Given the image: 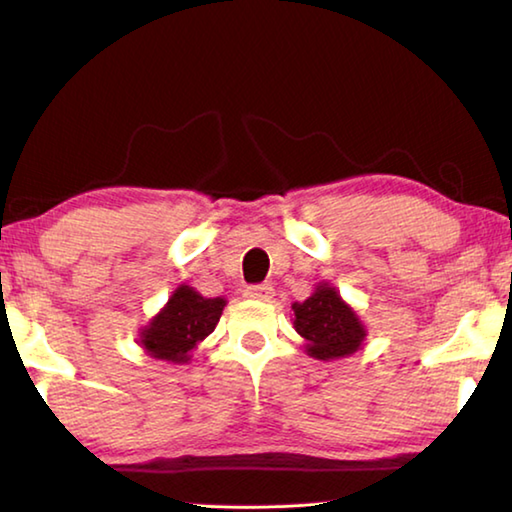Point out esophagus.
I'll return each instance as SVG.
<instances>
[{
  "instance_id": "esophagus-1",
  "label": "esophagus",
  "mask_w": 512,
  "mask_h": 512,
  "mask_svg": "<svg viewBox=\"0 0 512 512\" xmlns=\"http://www.w3.org/2000/svg\"><path fill=\"white\" fill-rule=\"evenodd\" d=\"M246 298L271 300L273 298V287H271V284H250V287H246Z\"/></svg>"
}]
</instances>
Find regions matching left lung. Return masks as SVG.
<instances>
[{"label":"left lung","mask_w":512,"mask_h":512,"mask_svg":"<svg viewBox=\"0 0 512 512\" xmlns=\"http://www.w3.org/2000/svg\"><path fill=\"white\" fill-rule=\"evenodd\" d=\"M291 309L293 327L307 341L309 357L320 361L343 359L357 352L366 339V327L359 316L329 284H318L305 302H293Z\"/></svg>","instance_id":"obj_1"}]
</instances>
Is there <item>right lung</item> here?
Instances as JSON below:
<instances>
[{
	"label": "right lung",
	"instance_id": "right-lung-1",
	"mask_svg": "<svg viewBox=\"0 0 512 512\" xmlns=\"http://www.w3.org/2000/svg\"><path fill=\"white\" fill-rule=\"evenodd\" d=\"M223 307L225 298H203L180 284L160 314L140 332V345L153 359L187 363L196 345L214 332Z\"/></svg>",
	"mask_w": 512,
	"mask_h": 512
}]
</instances>
